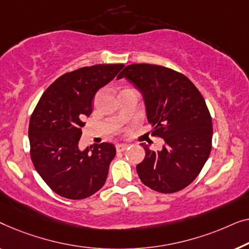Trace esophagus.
<instances>
[{"instance_id": "esophagus-1", "label": "esophagus", "mask_w": 249, "mask_h": 249, "mask_svg": "<svg viewBox=\"0 0 249 249\" xmlns=\"http://www.w3.org/2000/svg\"><path fill=\"white\" fill-rule=\"evenodd\" d=\"M127 144H117L116 145V150H117V152H123V151H125L126 149H127Z\"/></svg>"}]
</instances>
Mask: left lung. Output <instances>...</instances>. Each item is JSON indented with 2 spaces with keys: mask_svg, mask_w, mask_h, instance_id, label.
Masks as SVG:
<instances>
[{
  "mask_svg": "<svg viewBox=\"0 0 249 249\" xmlns=\"http://www.w3.org/2000/svg\"><path fill=\"white\" fill-rule=\"evenodd\" d=\"M141 91L153 136L162 138L160 151L145 150L136 166L140 179L159 193L181 191L201 173L212 148V118L205 100L187 76L153 64H131L118 74Z\"/></svg>",
  "mask_w": 249,
  "mask_h": 249,
  "instance_id": "left-lung-1",
  "label": "left lung"
}]
</instances>
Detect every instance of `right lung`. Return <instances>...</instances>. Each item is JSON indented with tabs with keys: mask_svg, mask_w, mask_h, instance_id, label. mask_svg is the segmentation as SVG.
I'll use <instances>...</instances> for the list:
<instances>
[{
	"mask_svg": "<svg viewBox=\"0 0 249 249\" xmlns=\"http://www.w3.org/2000/svg\"><path fill=\"white\" fill-rule=\"evenodd\" d=\"M123 64H98L65 73L38 101L29 122L30 157L52 191L82 199L104 186L116 149L111 143L80 151L85 118L92 111L94 94L113 80Z\"/></svg>",
	"mask_w": 249,
	"mask_h": 249,
	"instance_id": "add662e5",
	"label": "right lung"
}]
</instances>
